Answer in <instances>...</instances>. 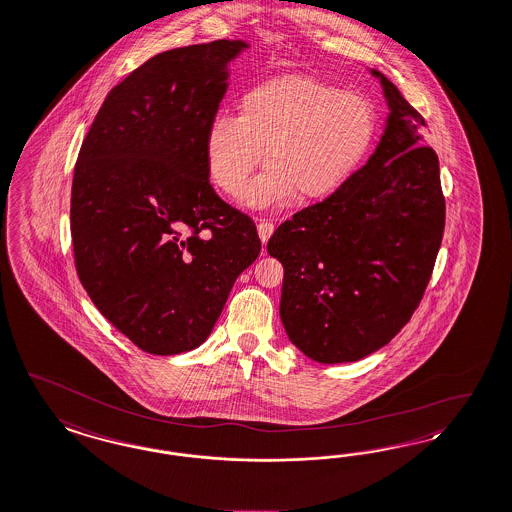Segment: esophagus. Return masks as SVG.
<instances>
[{"mask_svg":"<svg viewBox=\"0 0 512 512\" xmlns=\"http://www.w3.org/2000/svg\"><path fill=\"white\" fill-rule=\"evenodd\" d=\"M274 223L270 221V219H261L259 221V225H257V230H259V236H261V240L263 242H268V238L274 234Z\"/></svg>","mask_w":512,"mask_h":512,"instance_id":"1","label":"esophagus"}]
</instances>
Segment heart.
Wrapping results in <instances>:
<instances>
[{"label":"heart","mask_w":512,"mask_h":512,"mask_svg":"<svg viewBox=\"0 0 512 512\" xmlns=\"http://www.w3.org/2000/svg\"><path fill=\"white\" fill-rule=\"evenodd\" d=\"M376 134L372 106L310 75H282L249 90L240 117L217 115L206 132V164L213 183L232 198L272 206L299 191L318 200L340 189L367 159Z\"/></svg>","instance_id":"b5f03b06"}]
</instances>
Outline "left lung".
<instances>
[{
  "mask_svg": "<svg viewBox=\"0 0 512 512\" xmlns=\"http://www.w3.org/2000/svg\"><path fill=\"white\" fill-rule=\"evenodd\" d=\"M388 126L369 162L340 189L282 223L268 253L283 265L289 340L318 363L386 346L420 306L441 247L446 202L422 115L380 71Z\"/></svg>",
  "mask_w": 512,
  "mask_h": 512,
  "instance_id": "left-lung-1",
  "label": "left lung"
}]
</instances>
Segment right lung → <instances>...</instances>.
<instances>
[{
	"mask_svg": "<svg viewBox=\"0 0 512 512\" xmlns=\"http://www.w3.org/2000/svg\"><path fill=\"white\" fill-rule=\"evenodd\" d=\"M244 41L149 58L109 90L71 183L73 259L104 318L140 350L198 348L236 278L261 253L257 227L221 200L206 132Z\"/></svg>",
	"mask_w": 512,
	"mask_h": 512,
	"instance_id": "1",
	"label": "right lung"
}]
</instances>
